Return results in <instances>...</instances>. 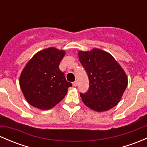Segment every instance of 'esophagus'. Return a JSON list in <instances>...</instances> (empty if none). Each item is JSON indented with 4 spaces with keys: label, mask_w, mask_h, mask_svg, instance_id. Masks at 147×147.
I'll list each match as a JSON object with an SVG mask.
<instances>
[{
    "label": "esophagus",
    "mask_w": 147,
    "mask_h": 147,
    "mask_svg": "<svg viewBox=\"0 0 147 147\" xmlns=\"http://www.w3.org/2000/svg\"><path fill=\"white\" fill-rule=\"evenodd\" d=\"M72 84H73V86H75H75H77V85H78V81H75V82H72Z\"/></svg>",
    "instance_id": "esophagus-1"
}]
</instances>
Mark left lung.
I'll use <instances>...</instances> for the list:
<instances>
[{"mask_svg": "<svg viewBox=\"0 0 147 147\" xmlns=\"http://www.w3.org/2000/svg\"><path fill=\"white\" fill-rule=\"evenodd\" d=\"M78 55L90 81L88 90L80 93L84 105L97 112L116 106L127 86L124 69L109 53L100 49L80 51Z\"/></svg>", "mask_w": 147, "mask_h": 147, "instance_id": "left-lung-1", "label": "left lung"}]
</instances>
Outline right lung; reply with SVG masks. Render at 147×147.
Returning a JSON list of instances; mask_svg holds the SVG:
<instances>
[{
    "mask_svg": "<svg viewBox=\"0 0 147 147\" xmlns=\"http://www.w3.org/2000/svg\"><path fill=\"white\" fill-rule=\"evenodd\" d=\"M63 50L50 47L36 53L27 63L20 77V86L28 103L38 109H49L66 95L72 83L59 68Z\"/></svg>",
    "mask_w": 147,
    "mask_h": 147,
    "instance_id": "1",
    "label": "right lung"
}]
</instances>
